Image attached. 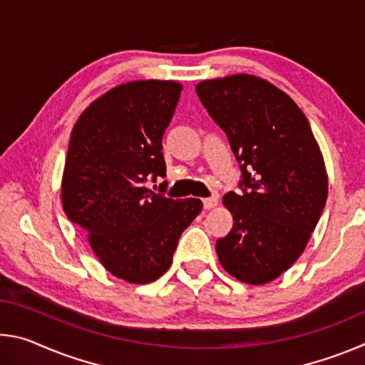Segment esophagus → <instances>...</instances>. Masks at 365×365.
I'll return each instance as SVG.
<instances>
[{"mask_svg": "<svg viewBox=\"0 0 365 365\" xmlns=\"http://www.w3.org/2000/svg\"><path fill=\"white\" fill-rule=\"evenodd\" d=\"M215 206H217V196L205 197V200H202V207L205 209H212Z\"/></svg>", "mask_w": 365, "mask_h": 365, "instance_id": "34e87169", "label": "esophagus"}]
</instances>
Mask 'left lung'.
Here are the masks:
<instances>
[{
    "label": "left lung",
    "mask_w": 365,
    "mask_h": 365,
    "mask_svg": "<svg viewBox=\"0 0 365 365\" xmlns=\"http://www.w3.org/2000/svg\"><path fill=\"white\" fill-rule=\"evenodd\" d=\"M196 93L242 170V193L222 197L233 227L215 243L219 261L240 282L262 285L292 267L317 225L329 193L324 158L302 110L265 80H205Z\"/></svg>",
    "instance_id": "8db88e82"
}]
</instances>
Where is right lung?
I'll use <instances>...</instances> for the list:
<instances>
[{
	"label": "right lung",
	"instance_id": "add662e5",
	"mask_svg": "<svg viewBox=\"0 0 365 365\" xmlns=\"http://www.w3.org/2000/svg\"><path fill=\"white\" fill-rule=\"evenodd\" d=\"M182 85L140 80L115 86L78 117L67 151L64 212L101 264L117 279L150 283L170 267L183 233L202 202L163 193V137L180 98ZM156 188V185H154Z\"/></svg>",
	"mask_w": 365,
	"mask_h": 365
}]
</instances>
